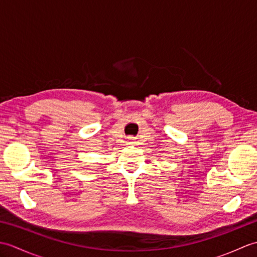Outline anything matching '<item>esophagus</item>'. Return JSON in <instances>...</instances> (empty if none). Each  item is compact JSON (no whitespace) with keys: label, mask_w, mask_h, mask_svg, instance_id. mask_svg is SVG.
Here are the masks:
<instances>
[{"label":"esophagus","mask_w":257,"mask_h":257,"mask_svg":"<svg viewBox=\"0 0 257 257\" xmlns=\"http://www.w3.org/2000/svg\"><path fill=\"white\" fill-rule=\"evenodd\" d=\"M133 140H134V139H130V141H133Z\"/></svg>","instance_id":"1"}]
</instances>
